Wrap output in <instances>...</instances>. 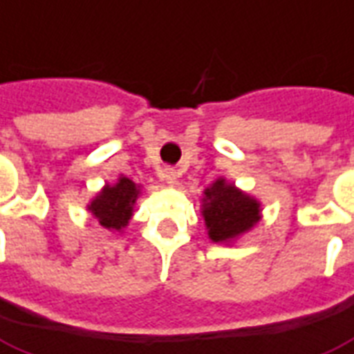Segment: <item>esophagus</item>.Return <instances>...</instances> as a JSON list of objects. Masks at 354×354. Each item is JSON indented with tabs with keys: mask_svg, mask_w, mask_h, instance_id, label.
<instances>
[{
	"mask_svg": "<svg viewBox=\"0 0 354 354\" xmlns=\"http://www.w3.org/2000/svg\"><path fill=\"white\" fill-rule=\"evenodd\" d=\"M162 177H164V180H166L169 187H174L175 183H177V177H179V174L175 171L174 167H166V169H164V174H162Z\"/></svg>",
	"mask_w": 354,
	"mask_h": 354,
	"instance_id": "obj_1",
	"label": "esophagus"
}]
</instances>
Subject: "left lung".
Returning a JSON list of instances; mask_svg holds the SVG:
<instances>
[{
    "label": "left lung",
    "instance_id": "obj_1",
    "mask_svg": "<svg viewBox=\"0 0 354 354\" xmlns=\"http://www.w3.org/2000/svg\"><path fill=\"white\" fill-rule=\"evenodd\" d=\"M201 214L212 243H231L250 231L261 218V205L235 185L216 179L205 188Z\"/></svg>",
    "mask_w": 354,
    "mask_h": 354
}]
</instances>
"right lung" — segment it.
I'll list each match as a JSON object with an SVG mask.
<instances>
[{
    "label": "right lung",
    "mask_w": 354,
    "mask_h": 354,
    "mask_svg": "<svg viewBox=\"0 0 354 354\" xmlns=\"http://www.w3.org/2000/svg\"><path fill=\"white\" fill-rule=\"evenodd\" d=\"M140 187L129 177H119L115 185H106L87 205V211L97 218L98 224L110 231L127 227L134 212Z\"/></svg>",
    "instance_id": "add662e5"
}]
</instances>
